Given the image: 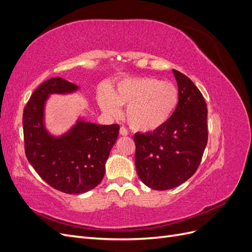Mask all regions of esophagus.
I'll use <instances>...</instances> for the list:
<instances>
[{"instance_id": "1", "label": "esophagus", "mask_w": 252, "mask_h": 252, "mask_svg": "<svg viewBox=\"0 0 252 252\" xmlns=\"http://www.w3.org/2000/svg\"><path fill=\"white\" fill-rule=\"evenodd\" d=\"M120 134L125 136V135L128 134V130H127V129H126L125 127H121V128H120Z\"/></svg>"}]
</instances>
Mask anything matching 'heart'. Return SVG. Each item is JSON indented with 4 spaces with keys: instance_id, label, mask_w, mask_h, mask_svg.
I'll return each instance as SVG.
<instances>
[{
    "instance_id": "obj_1",
    "label": "heart",
    "mask_w": 252,
    "mask_h": 252,
    "mask_svg": "<svg viewBox=\"0 0 252 252\" xmlns=\"http://www.w3.org/2000/svg\"><path fill=\"white\" fill-rule=\"evenodd\" d=\"M101 109L117 116L119 106H126L125 118L133 130L151 132L165 125L180 102L178 87L157 78H133L121 81L111 94L97 97Z\"/></svg>"
}]
</instances>
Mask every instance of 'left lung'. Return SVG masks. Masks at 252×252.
I'll return each instance as SVG.
<instances>
[{"label": "left lung", "instance_id": "1", "mask_svg": "<svg viewBox=\"0 0 252 252\" xmlns=\"http://www.w3.org/2000/svg\"><path fill=\"white\" fill-rule=\"evenodd\" d=\"M180 102L177 110L154 132L135 133V168L141 181L155 190L178 187L199 167L208 141L207 107L193 82L172 70Z\"/></svg>", "mask_w": 252, "mask_h": 252}]
</instances>
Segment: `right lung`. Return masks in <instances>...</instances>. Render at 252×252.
Segmentation results:
<instances>
[{
    "mask_svg": "<svg viewBox=\"0 0 252 252\" xmlns=\"http://www.w3.org/2000/svg\"><path fill=\"white\" fill-rule=\"evenodd\" d=\"M78 89V85L65 79H49L34 90L23 113L28 162L47 184L69 194L87 192L100 184L120 130L118 124L97 125L79 120L66 133L51 135L44 124L48 96Z\"/></svg>",
    "mask_w": 252,
    "mask_h": 252,
    "instance_id": "right-lung-1",
    "label": "right lung"
}]
</instances>
